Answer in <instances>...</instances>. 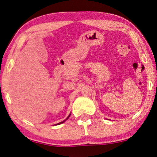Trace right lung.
Here are the masks:
<instances>
[{"instance_id": "add662e5", "label": "right lung", "mask_w": 157, "mask_h": 157, "mask_svg": "<svg viewBox=\"0 0 157 157\" xmlns=\"http://www.w3.org/2000/svg\"><path fill=\"white\" fill-rule=\"evenodd\" d=\"M70 116H69L67 117V118L65 119V120H64L63 121H62V122H60V123H59V124H57V125H59V124H63V123L64 122V121H65L66 120H67V119L69 118V117H70Z\"/></svg>"}]
</instances>
